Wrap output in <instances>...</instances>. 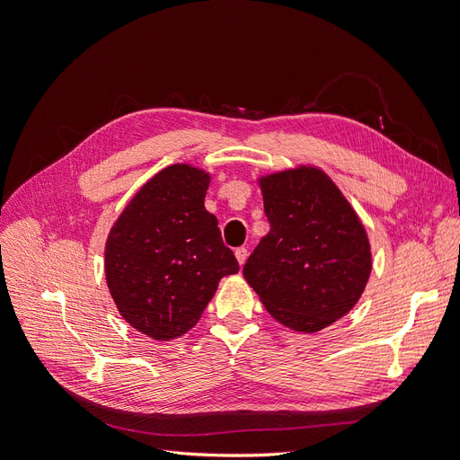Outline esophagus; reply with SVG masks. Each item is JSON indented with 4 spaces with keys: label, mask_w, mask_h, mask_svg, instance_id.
Segmentation results:
<instances>
[{
    "label": "esophagus",
    "mask_w": 460,
    "mask_h": 460,
    "mask_svg": "<svg viewBox=\"0 0 460 460\" xmlns=\"http://www.w3.org/2000/svg\"><path fill=\"white\" fill-rule=\"evenodd\" d=\"M234 254H235V258L239 261V266H243L245 260H247V249L245 247H239V249H235Z\"/></svg>",
    "instance_id": "1"
}]
</instances>
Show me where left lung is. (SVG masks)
<instances>
[{"instance_id": "obj_1", "label": "left lung", "mask_w": 460, "mask_h": 460, "mask_svg": "<svg viewBox=\"0 0 460 460\" xmlns=\"http://www.w3.org/2000/svg\"><path fill=\"white\" fill-rule=\"evenodd\" d=\"M256 183L270 234L249 256L245 280L279 323L318 333L352 311L365 292L373 271L365 225L318 166L266 173Z\"/></svg>"}]
</instances>
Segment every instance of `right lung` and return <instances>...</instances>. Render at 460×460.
Listing matches in <instances>:
<instances>
[{
	"mask_svg": "<svg viewBox=\"0 0 460 460\" xmlns=\"http://www.w3.org/2000/svg\"><path fill=\"white\" fill-rule=\"evenodd\" d=\"M209 181V172L187 163L163 168L106 237L104 275L119 314L161 342L192 330L218 280L239 271L217 217L204 206Z\"/></svg>",
	"mask_w": 460,
	"mask_h": 460,
	"instance_id": "obj_1",
	"label": "right lung"
}]
</instances>
